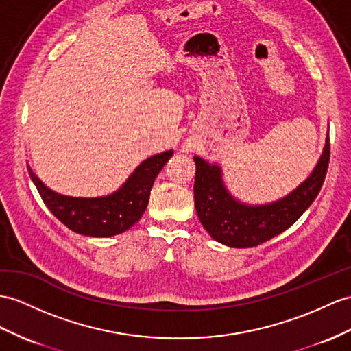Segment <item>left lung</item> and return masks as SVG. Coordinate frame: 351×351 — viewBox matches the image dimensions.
<instances>
[{
    "mask_svg": "<svg viewBox=\"0 0 351 351\" xmlns=\"http://www.w3.org/2000/svg\"><path fill=\"white\" fill-rule=\"evenodd\" d=\"M329 131L311 174L290 193L268 204H247L229 192L216 162L193 156V198L202 226L213 240L234 249L259 245L292 226L319 195L329 164Z\"/></svg>",
    "mask_w": 351,
    "mask_h": 351,
    "instance_id": "left-lung-1",
    "label": "left lung"
}]
</instances>
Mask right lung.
Wrapping results in <instances>:
<instances>
[{
    "label": "right lung",
    "mask_w": 351,
    "mask_h": 351,
    "mask_svg": "<svg viewBox=\"0 0 351 351\" xmlns=\"http://www.w3.org/2000/svg\"><path fill=\"white\" fill-rule=\"evenodd\" d=\"M174 150L143 160L117 191L95 198L68 196L50 189L28 165L29 177L53 216L77 234L113 237L134 226L146 211L152 186Z\"/></svg>",
    "instance_id": "obj_1"
}]
</instances>
